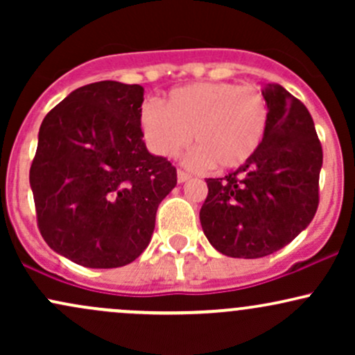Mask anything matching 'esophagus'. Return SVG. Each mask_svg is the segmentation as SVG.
Returning <instances> with one entry per match:
<instances>
[{
	"label": "esophagus",
	"mask_w": 355,
	"mask_h": 355,
	"mask_svg": "<svg viewBox=\"0 0 355 355\" xmlns=\"http://www.w3.org/2000/svg\"><path fill=\"white\" fill-rule=\"evenodd\" d=\"M177 178H178V182L180 183H183V182H187V180H190V175L187 173V172H183V170H180L178 168V172H177Z\"/></svg>",
	"instance_id": "esophagus-1"
}]
</instances>
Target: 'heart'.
Instances as JSON below:
<instances>
[{
    "instance_id": "obj_1",
    "label": "heart",
    "mask_w": 355,
    "mask_h": 355,
    "mask_svg": "<svg viewBox=\"0 0 355 355\" xmlns=\"http://www.w3.org/2000/svg\"><path fill=\"white\" fill-rule=\"evenodd\" d=\"M270 112L254 87L229 81H202L175 88L164 103H146L140 123L148 148L172 158L189 145L187 164L232 170L247 164L263 144Z\"/></svg>"
}]
</instances>
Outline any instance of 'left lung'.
<instances>
[{
	"instance_id": "1",
	"label": "left lung",
	"mask_w": 355,
	"mask_h": 355,
	"mask_svg": "<svg viewBox=\"0 0 355 355\" xmlns=\"http://www.w3.org/2000/svg\"><path fill=\"white\" fill-rule=\"evenodd\" d=\"M270 120L254 157L222 178H207L202 229L223 255L259 259L280 250L319 207L322 145L300 100L277 83L262 89Z\"/></svg>"
}]
</instances>
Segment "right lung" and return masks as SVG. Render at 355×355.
<instances>
[{
	"instance_id": "add662e5",
	"label": "right lung",
	"mask_w": 355,
	"mask_h": 355,
	"mask_svg": "<svg viewBox=\"0 0 355 355\" xmlns=\"http://www.w3.org/2000/svg\"><path fill=\"white\" fill-rule=\"evenodd\" d=\"M144 87L98 81L71 92L40 126L30 168L44 242L71 262L115 268L148 247L177 168L146 150Z\"/></svg>"
}]
</instances>
